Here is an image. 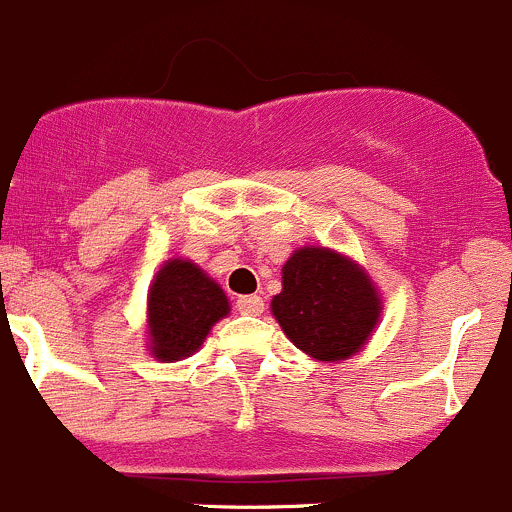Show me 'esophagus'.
Masks as SVG:
<instances>
[{
	"mask_svg": "<svg viewBox=\"0 0 512 512\" xmlns=\"http://www.w3.org/2000/svg\"><path fill=\"white\" fill-rule=\"evenodd\" d=\"M236 308H239V313H244V316H261L263 298L261 296H241L239 301H236Z\"/></svg>",
	"mask_w": 512,
	"mask_h": 512,
	"instance_id": "1",
	"label": "esophagus"
}]
</instances>
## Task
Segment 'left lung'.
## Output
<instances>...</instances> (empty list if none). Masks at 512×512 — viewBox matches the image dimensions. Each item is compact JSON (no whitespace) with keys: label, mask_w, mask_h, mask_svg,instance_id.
<instances>
[{"label":"left lung","mask_w":512,"mask_h":512,"mask_svg":"<svg viewBox=\"0 0 512 512\" xmlns=\"http://www.w3.org/2000/svg\"><path fill=\"white\" fill-rule=\"evenodd\" d=\"M271 313L288 341L313 361L356 356L376 333L383 296L366 268L328 246H301L281 268Z\"/></svg>","instance_id":"8db88e82"}]
</instances>
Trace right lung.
<instances>
[{
  "label": "right lung",
  "instance_id": "add662e5",
  "mask_svg": "<svg viewBox=\"0 0 512 512\" xmlns=\"http://www.w3.org/2000/svg\"><path fill=\"white\" fill-rule=\"evenodd\" d=\"M229 313V296L204 268L191 258H169L146 296V348L161 363L184 361Z\"/></svg>",
  "mask_w": 512,
  "mask_h": 512
}]
</instances>
